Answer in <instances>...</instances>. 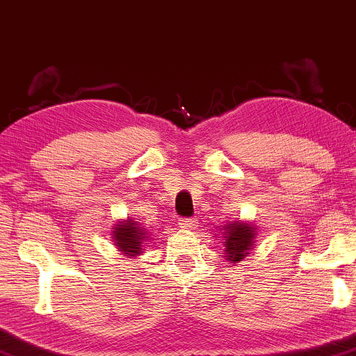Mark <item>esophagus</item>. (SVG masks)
Listing matches in <instances>:
<instances>
[{
    "label": "esophagus",
    "instance_id": "obj_1",
    "mask_svg": "<svg viewBox=\"0 0 356 356\" xmlns=\"http://www.w3.org/2000/svg\"><path fill=\"white\" fill-rule=\"evenodd\" d=\"M199 226V221L194 218H181L179 220V228L183 229H195Z\"/></svg>",
    "mask_w": 356,
    "mask_h": 356
}]
</instances>
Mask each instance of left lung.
Here are the masks:
<instances>
[{
	"mask_svg": "<svg viewBox=\"0 0 356 356\" xmlns=\"http://www.w3.org/2000/svg\"><path fill=\"white\" fill-rule=\"evenodd\" d=\"M218 233H221V239H223L225 260L236 265L254 249L259 231L250 221L233 220L223 226H218Z\"/></svg>",
	"mask_w": 356,
	"mask_h": 356,
	"instance_id": "left-lung-1",
	"label": "left lung"
}]
</instances>
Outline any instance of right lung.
Instances as JSON below:
<instances>
[{
    "label": "right lung",
    "instance_id": "1",
    "mask_svg": "<svg viewBox=\"0 0 356 356\" xmlns=\"http://www.w3.org/2000/svg\"><path fill=\"white\" fill-rule=\"evenodd\" d=\"M111 236L118 252L125 255L127 259H135V257L143 255L144 244L149 241L147 229L131 216H128L127 220L117 221Z\"/></svg>",
    "mask_w": 356,
    "mask_h": 356
}]
</instances>
